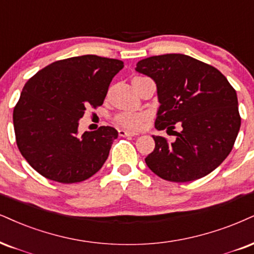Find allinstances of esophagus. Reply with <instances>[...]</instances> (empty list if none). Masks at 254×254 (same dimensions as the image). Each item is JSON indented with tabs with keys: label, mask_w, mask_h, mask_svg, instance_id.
Here are the masks:
<instances>
[{
	"label": "esophagus",
	"mask_w": 254,
	"mask_h": 254,
	"mask_svg": "<svg viewBox=\"0 0 254 254\" xmlns=\"http://www.w3.org/2000/svg\"><path fill=\"white\" fill-rule=\"evenodd\" d=\"M119 135L120 136H136L137 133L128 132V130H125V129H119Z\"/></svg>",
	"instance_id": "34e87169"
}]
</instances>
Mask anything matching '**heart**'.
<instances>
[{
  "instance_id": "heart-1",
  "label": "heart",
  "mask_w": 254,
  "mask_h": 254,
  "mask_svg": "<svg viewBox=\"0 0 254 254\" xmlns=\"http://www.w3.org/2000/svg\"><path fill=\"white\" fill-rule=\"evenodd\" d=\"M148 121V115L146 113L122 112L115 117V122L119 126L130 130H139L143 128Z\"/></svg>"
}]
</instances>
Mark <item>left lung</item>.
Wrapping results in <instances>:
<instances>
[{"mask_svg":"<svg viewBox=\"0 0 254 254\" xmlns=\"http://www.w3.org/2000/svg\"><path fill=\"white\" fill-rule=\"evenodd\" d=\"M135 70L156 83V129L181 126L173 142L153 135L155 148L145 159L149 170L173 183L214 171L232 151L242 124L237 93L226 77L213 65L184 54L143 59Z\"/></svg>","mask_w":254,"mask_h":254,"instance_id":"8db88e82","label":"left lung"}]
</instances>
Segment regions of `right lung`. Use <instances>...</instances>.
I'll use <instances>...</instances> for the list:
<instances>
[{
  "mask_svg": "<svg viewBox=\"0 0 254 254\" xmlns=\"http://www.w3.org/2000/svg\"><path fill=\"white\" fill-rule=\"evenodd\" d=\"M124 62L98 55L59 60L31 76L12 112L22 156L47 179L62 184L92 177L107 160L118 130L101 126L77 134L88 107L102 106Z\"/></svg>",
  "mask_w": 254,
  "mask_h": 254,
  "instance_id": "obj_1",
  "label": "right lung"
}]
</instances>
